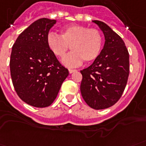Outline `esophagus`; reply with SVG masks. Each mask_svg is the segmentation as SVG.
Masks as SVG:
<instances>
[{"mask_svg": "<svg viewBox=\"0 0 146 146\" xmlns=\"http://www.w3.org/2000/svg\"><path fill=\"white\" fill-rule=\"evenodd\" d=\"M76 70H73V69H69V73H72L73 72H76Z\"/></svg>", "mask_w": 146, "mask_h": 146, "instance_id": "34e87169", "label": "esophagus"}]
</instances>
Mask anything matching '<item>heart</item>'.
Wrapping results in <instances>:
<instances>
[{
	"label": "heart",
	"mask_w": 146,
	"mask_h": 146,
	"mask_svg": "<svg viewBox=\"0 0 146 146\" xmlns=\"http://www.w3.org/2000/svg\"><path fill=\"white\" fill-rule=\"evenodd\" d=\"M60 35L49 32L46 42L50 51L58 58H63L69 50L72 52L62 59V64L75 67L94 61L100 55L103 46V35L97 29H88L79 25H71L61 29Z\"/></svg>",
	"instance_id": "heart-1"
}]
</instances>
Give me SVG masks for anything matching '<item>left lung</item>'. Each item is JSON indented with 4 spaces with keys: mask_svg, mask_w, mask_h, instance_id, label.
<instances>
[{
    "mask_svg": "<svg viewBox=\"0 0 146 146\" xmlns=\"http://www.w3.org/2000/svg\"><path fill=\"white\" fill-rule=\"evenodd\" d=\"M103 31L105 43L94 62L80 71V92L96 110L110 108L122 95L129 75V53L124 41L103 21H93Z\"/></svg>",
    "mask_w": 146,
    "mask_h": 146,
    "instance_id": "1",
    "label": "left lung"
}]
</instances>
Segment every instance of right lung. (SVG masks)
<instances>
[{
	"mask_svg": "<svg viewBox=\"0 0 146 146\" xmlns=\"http://www.w3.org/2000/svg\"><path fill=\"white\" fill-rule=\"evenodd\" d=\"M56 22L40 18L19 35L12 46L10 70L13 86L24 102L35 108L51 105L69 75L46 42Z\"/></svg>",
	"mask_w": 146,
	"mask_h": 146,
	"instance_id": "right-lung-1",
	"label": "right lung"
}]
</instances>
